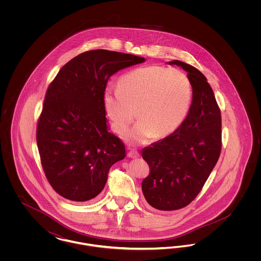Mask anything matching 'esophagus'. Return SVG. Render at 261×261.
Masks as SVG:
<instances>
[{
  "label": "esophagus",
  "instance_id": "34e87169",
  "mask_svg": "<svg viewBox=\"0 0 261 261\" xmlns=\"http://www.w3.org/2000/svg\"><path fill=\"white\" fill-rule=\"evenodd\" d=\"M128 156L131 158V159H137V158L140 156V153H139L138 151H136V150H130V151L128 152Z\"/></svg>",
  "mask_w": 261,
  "mask_h": 261
}]
</instances>
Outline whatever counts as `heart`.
I'll return each instance as SVG.
<instances>
[{
    "instance_id": "obj_1",
    "label": "heart",
    "mask_w": 261,
    "mask_h": 261,
    "mask_svg": "<svg viewBox=\"0 0 261 261\" xmlns=\"http://www.w3.org/2000/svg\"><path fill=\"white\" fill-rule=\"evenodd\" d=\"M192 101L189 77L161 65L134 69L119 79L118 90L107 88L103 93L105 111L116 133L124 134L136 112L139 122L127 136L134 144L171 135L185 121Z\"/></svg>"
}]
</instances>
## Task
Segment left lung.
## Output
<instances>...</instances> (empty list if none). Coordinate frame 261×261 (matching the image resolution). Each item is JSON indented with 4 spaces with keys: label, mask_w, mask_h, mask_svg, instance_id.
Segmentation results:
<instances>
[{
    "label": "left lung",
    "mask_w": 261,
    "mask_h": 261,
    "mask_svg": "<svg viewBox=\"0 0 261 261\" xmlns=\"http://www.w3.org/2000/svg\"><path fill=\"white\" fill-rule=\"evenodd\" d=\"M188 72L193 101L185 121L171 135L143 149L149 173L142 182L144 197L159 211H177L201 191L220 156L221 112L205 76L191 64L173 61Z\"/></svg>",
    "instance_id": "left-lung-1"
}]
</instances>
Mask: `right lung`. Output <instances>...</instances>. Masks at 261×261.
I'll list each match as a JSON object with an SVG mask.
<instances>
[{
    "instance_id": "obj_1",
    "label": "right lung",
    "mask_w": 261,
    "mask_h": 261,
    "mask_svg": "<svg viewBox=\"0 0 261 261\" xmlns=\"http://www.w3.org/2000/svg\"><path fill=\"white\" fill-rule=\"evenodd\" d=\"M144 62L124 53L87 50L65 63L50 82L36 140L45 176L64 199L96 198L111 166L124 159V143L108 130L103 93L112 75Z\"/></svg>"
}]
</instances>
